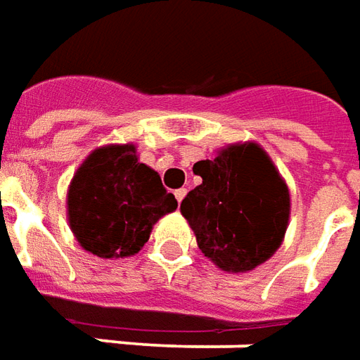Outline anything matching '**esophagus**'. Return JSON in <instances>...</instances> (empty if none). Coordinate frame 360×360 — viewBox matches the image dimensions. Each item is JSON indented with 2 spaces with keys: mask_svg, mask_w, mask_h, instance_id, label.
<instances>
[{
  "mask_svg": "<svg viewBox=\"0 0 360 360\" xmlns=\"http://www.w3.org/2000/svg\"><path fill=\"white\" fill-rule=\"evenodd\" d=\"M185 195H187V189H177V191H175V199H177V202H181V200L185 199Z\"/></svg>",
  "mask_w": 360,
  "mask_h": 360,
  "instance_id": "34e87169",
  "label": "esophagus"
}]
</instances>
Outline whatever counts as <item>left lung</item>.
Here are the masks:
<instances>
[{
	"label": "left lung",
	"mask_w": 360,
	"mask_h": 360,
	"mask_svg": "<svg viewBox=\"0 0 360 360\" xmlns=\"http://www.w3.org/2000/svg\"><path fill=\"white\" fill-rule=\"evenodd\" d=\"M193 171L202 183L183 199L181 214L200 252L232 274L274 256L290 221V191L268 153L254 141L232 143Z\"/></svg>",
	"instance_id": "obj_1"
}]
</instances>
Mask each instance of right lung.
Masks as SVG:
<instances>
[{"label": "right lung", "mask_w": 360, "mask_h": 360, "mask_svg": "<svg viewBox=\"0 0 360 360\" xmlns=\"http://www.w3.org/2000/svg\"><path fill=\"white\" fill-rule=\"evenodd\" d=\"M177 209L158 171L139 163L134 143L94 149L70 181L67 214L78 244L100 258L138 254L153 224Z\"/></svg>", "instance_id": "obj_1"}]
</instances>
